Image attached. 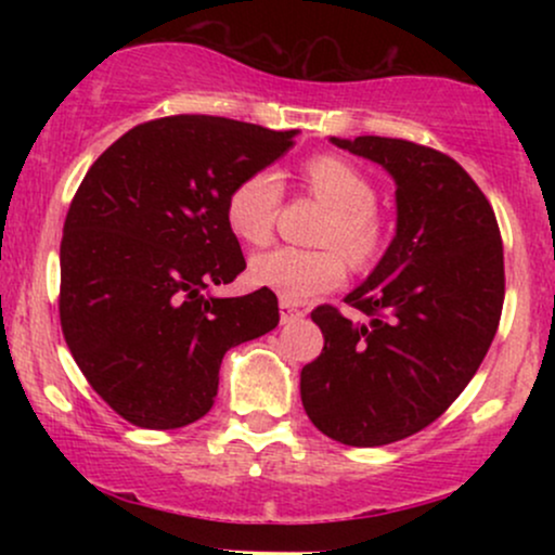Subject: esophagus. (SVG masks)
<instances>
[{
  "mask_svg": "<svg viewBox=\"0 0 555 555\" xmlns=\"http://www.w3.org/2000/svg\"><path fill=\"white\" fill-rule=\"evenodd\" d=\"M279 315H282V323H295V321H302L305 310L297 308L295 302H286V299H282V302H279Z\"/></svg>",
  "mask_w": 555,
  "mask_h": 555,
  "instance_id": "34e87169",
  "label": "esophagus"
}]
</instances>
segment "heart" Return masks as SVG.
I'll use <instances>...</instances> for the list:
<instances>
[{
  "instance_id": "heart-1",
  "label": "heart",
  "mask_w": 555,
  "mask_h": 555,
  "mask_svg": "<svg viewBox=\"0 0 555 555\" xmlns=\"http://www.w3.org/2000/svg\"><path fill=\"white\" fill-rule=\"evenodd\" d=\"M302 182L331 216L321 242L326 250L276 247L250 260L253 284L276 292L286 302H308L336 289L347 276V263L365 266L380 247V221L375 214L378 193L365 171L339 156H313L305 162ZM282 180L276 171L260 169L247 175L227 197V227L247 245H266L282 206ZM345 256L341 257L338 250Z\"/></svg>"
}]
</instances>
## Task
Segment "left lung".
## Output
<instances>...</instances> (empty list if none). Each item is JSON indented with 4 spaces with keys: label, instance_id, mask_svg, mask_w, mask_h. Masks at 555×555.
Listing matches in <instances>:
<instances>
[{
    "label": "left lung",
    "instance_id": "8db88e82",
    "mask_svg": "<svg viewBox=\"0 0 555 555\" xmlns=\"http://www.w3.org/2000/svg\"><path fill=\"white\" fill-rule=\"evenodd\" d=\"M397 182V234L371 276L310 318L323 352L299 373L321 433L386 446L428 428L486 358L503 308V245L488 197L454 158L399 138H331Z\"/></svg>",
    "mask_w": 555,
    "mask_h": 555
}]
</instances>
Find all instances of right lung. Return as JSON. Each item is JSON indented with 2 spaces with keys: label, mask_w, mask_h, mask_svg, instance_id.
Here are the masks:
<instances>
[{
  "label": "right lung",
  "mask_w": 555,
  "mask_h": 555,
  "mask_svg": "<svg viewBox=\"0 0 555 555\" xmlns=\"http://www.w3.org/2000/svg\"><path fill=\"white\" fill-rule=\"evenodd\" d=\"M295 135L177 114L132 127L88 169L62 234L60 321L88 384L127 423L175 430L201 420L229 349L276 328L266 286L245 297L208 289L245 271L229 193Z\"/></svg>",
  "instance_id": "right-lung-1"
}]
</instances>
